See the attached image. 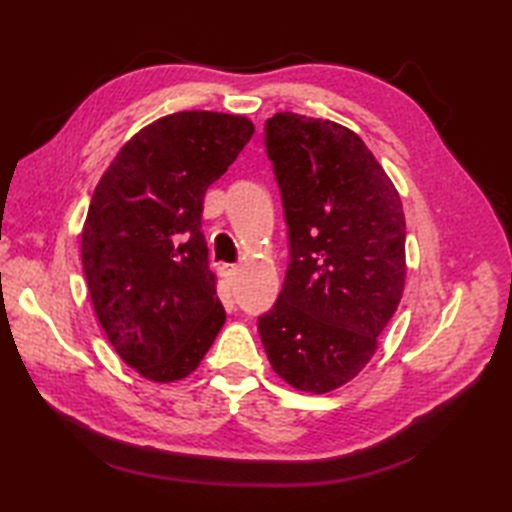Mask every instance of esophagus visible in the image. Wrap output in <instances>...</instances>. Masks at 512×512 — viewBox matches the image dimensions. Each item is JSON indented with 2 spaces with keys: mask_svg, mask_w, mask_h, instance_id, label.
I'll return each instance as SVG.
<instances>
[{
  "mask_svg": "<svg viewBox=\"0 0 512 512\" xmlns=\"http://www.w3.org/2000/svg\"><path fill=\"white\" fill-rule=\"evenodd\" d=\"M235 273H237V266L235 264H224L222 266V275L226 281H233L235 279Z\"/></svg>",
  "mask_w": 512,
  "mask_h": 512,
  "instance_id": "obj_1",
  "label": "esophagus"
}]
</instances>
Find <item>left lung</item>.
Returning a JSON list of instances; mask_svg holds the SVG:
<instances>
[{"label": "left lung", "instance_id": "1", "mask_svg": "<svg viewBox=\"0 0 512 512\" xmlns=\"http://www.w3.org/2000/svg\"><path fill=\"white\" fill-rule=\"evenodd\" d=\"M264 132L290 262L257 330L288 385L325 394L369 363L398 308L405 213L385 169L347 127L281 112Z\"/></svg>", "mask_w": 512, "mask_h": 512}]
</instances>
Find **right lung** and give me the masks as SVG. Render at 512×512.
Returning <instances> with one entry per match:
<instances>
[{"label": "right lung", "mask_w": 512, "mask_h": 512, "mask_svg": "<svg viewBox=\"0 0 512 512\" xmlns=\"http://www.w3.org/2000/svg\"><path fill=\"white\" fill-rule=\"evenodd\" d=\"M253 132L244 116H165L118 151L94 189L81 235L92 306L116 354L156 383L189 376L226 321L202 204Z\"/></svg>", "instance_id": "obj_1"}]
</instances>
